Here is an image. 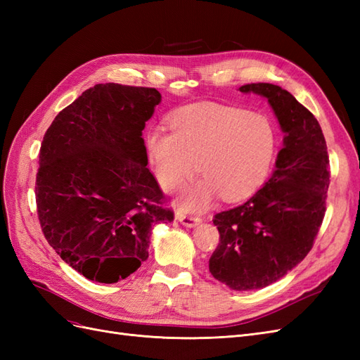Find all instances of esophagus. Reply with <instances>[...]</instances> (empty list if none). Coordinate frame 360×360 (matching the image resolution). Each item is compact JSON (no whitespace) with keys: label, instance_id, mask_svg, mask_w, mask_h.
Here are the masks:
<instances>
[{"label":"esophagus","instance_id":"34e87169","mask_svg":"<svg viewBox=\"0 0 360 360\" xmlns=\"http://www.w3.org/2000/svg\"><path fill=\"white\" fill-rule=\"evenodd\" d=\"M177 221L181 222L184 226H195L197 224L201 222V217L200 216H192V214H186V213H177Z\"/></svg>","mask_w":360,"mask_h":360}]
</instances>
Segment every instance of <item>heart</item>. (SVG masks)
I'll list each match as a JSON object with an SVG mask.
<instances>
[{
	"label": "heart",
	"instance_id": "heart-1",
	"mask_svg": "<svg viewBox=\"0 0 360 360\" xmlns=\"http://www.w3.org/2000/svg\"><path fill=\"white\" fill-rule=\"evenodd\" d=\"M275 146L267 118L219 105L191 108L171 120V132L156 127L146 135L148 160L167 192H180L200 168L205 180L184 200L188 210L217 193L224 201L252 195L267 176Z\"/></svg>",
	"mask_w": 360,
	"mask_h": 360
}]
</instances>
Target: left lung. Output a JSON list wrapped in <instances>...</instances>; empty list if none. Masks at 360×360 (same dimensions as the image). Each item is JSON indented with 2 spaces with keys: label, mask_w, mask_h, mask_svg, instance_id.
Here are the masks:
<instances>
[{
  "label": "left lung",
  "mask_w": 360,
  "mask_h": 360,
  "mask_svg": "<svg viewBox=\"0 0 360 360\" xmlns=\"http://www.w3.org/2000/svg\"><path fill=\"white\" fill-rule=\"evenodd\" d=\"M267 97L285 132L276 169L246 202L216 213L219 243L209 259L214 279L236 291L274 284L314 246L330 183L328 146L314 114L274 84L240 86Z\"/></svg>",
  "instance_id": "obj_1"
}]
</instances>
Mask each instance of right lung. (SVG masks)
Wrapping results in <instances>:
<instances>
[{
    "instance_id": "1",
    "label": "right lung",
    "mask_w": 360,
    "mask_h": 360,
    "mask_svg": "<svg viewBox=\"0 0 360 360\" xmlns=\"http://www.w3.org/2000/svg\"><path fill=\"white\" fill-rule=\"evenodd\" d=\"M160 102L148 86L97 84L53 118L41 141L37 216L48 243L81 275L114 284L148 258L151 228L172 222L147 168L143 130Z\"/></svg>"
}]
</instances>
